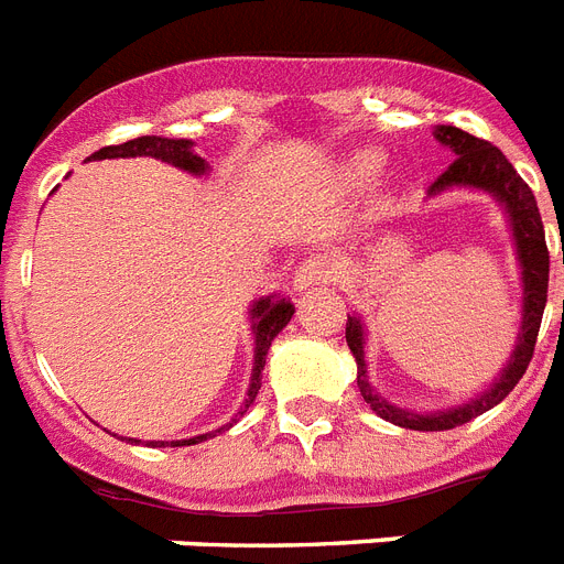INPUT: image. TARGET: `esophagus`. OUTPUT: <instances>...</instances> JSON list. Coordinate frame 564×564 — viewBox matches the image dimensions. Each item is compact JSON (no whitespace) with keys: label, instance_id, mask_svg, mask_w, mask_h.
I'll return each mask as SVG.
<instances>
[{"label":"esophagus","instance_id":"esophagus-1","mask_svg":"<svg viewBox=\"0 0 564 564\" xmlns=\"http://www.w3.org/2000/svg\"><path fill=\"white\" fill-rule=\"evenodd\" d=\"M332 259H325V256H308V259H302V262L296 264V271H293V288H296V291H311V288L332 282Z\"/></svg>","mask_w":564,"mask_h":564}]
</instances>
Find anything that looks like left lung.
Here are the masks:
<instances>
[{
  "label": "left lung",
  "mask_w": 564,
  "mask_h": 564,
  "mask_svg": "<svg viewBox=\"0 0 564 564\" xmlns=\"http://www.w3.org/2000/svg\"><path fill=\"white\" fill-rule=\"evenodd\" d=\"M432 134H435V141L441 147L453 152L455 161L446 166L444 175L432 184L426 195L438 198V195L453 193V189H476V193L490 195L492 202L501 207V213H505L510 241H513L516 248V262H519V271H522V325H519V334H516V346L510 351V360L505 362V369L499 371V377L484 392L464 400L458 406L438 409V412H415V409L398 406L392 400H386L369 383L366 323L357 314L348 316L346 343L351 348V355H355L357 386H360L362 400L383 421L415 432L455 430L460 423L484 415L487 409L499 406L501 400L513 392V386L522 380V375L528 371L530 357H533L539 325H542L544 302H547V271H551V256H547V245H544V227L542 216H539L536 198H533L528 184L519 178V172L513 170V164L501 155V149L481 141L476 134L464 132L458 126H435Z\"/></svg>",
  "instance_id": "left-lung-1"
}]
</instances>
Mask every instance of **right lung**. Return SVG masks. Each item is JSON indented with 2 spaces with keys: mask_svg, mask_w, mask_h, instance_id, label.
Segmentation results:
<instances>
[{
  "mask_svg": "<svg viewBox=\"0 0 564 564\" xmlns=\"http://www.w3.org/2000/svg\"><path fill=\"white\" fill-rule=\"evenodd\" d=\"M104 158H155V161H164V164L178 166V170L189 172V175H207L209 164L204 161L198 152H195V143L187 141V138H161V134H141V138H132V141L120 143V147H104L97 149L95 155L88 161H104ZM250 314V332H253V371H250V386L248 394H245V403L236 415L230 417V423L218 426L213 432H204V435H193V438L184 441H149L152 446H193L202 444L207 438H216V432L230 430L232 423L239 421L250 406H253L256 394L262 389V371L264 360H268V348H271L273 337H276L293 316V302L291 296H279V293H271V296H259L253 300V305L248 308ZM134 441V438H129ZM138 444V441H134Z\"/></svg>",
  "mask_w": 564,
  "mask_h": 564,
  "instance_id": "obj_1",
  "label": "right lung"
}]
</instances>
